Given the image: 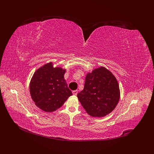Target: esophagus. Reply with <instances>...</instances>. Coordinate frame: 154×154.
<instances>
[{
  "label": "esophagus",
  "mask_w": 154,
  "mask_h": 154,
  "mask_svg": "<svg viewBox=\"0 0 154 154\" xmlns=\"http://www.w3.org/2000/svg\"><path fill=\"white\" fill-rule=\"evenodd\" d=\"M72 94H73V95H74V96H76L77 94H78V91H77V90L73 91H72Z\"/></svg>",
  "instance_id": "34e87169"
}]
</instances>
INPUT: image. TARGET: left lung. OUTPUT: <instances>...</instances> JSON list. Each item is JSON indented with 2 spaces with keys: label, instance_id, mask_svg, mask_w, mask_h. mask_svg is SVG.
Wrapping results in <instances>:
<instances>
[{
  "label": "left lung",
  "instance_id": "1",
  "mask_svg": "<svg viewBox=\"0 0 154 154\" xmlns=\"http://www.w3.org/2000/svg\"><path fill=\"white\" fill-rule=\"evenodd\" d=\"M77 96L90 116L104 117L116 108L119 102L118 82L110 71L100 67L87 74L83 90Z\"/></svg>",
  "mask_w": 154,
  "mask_h": 154
}]
</instances>
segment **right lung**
I'll use <instances>...</instances> for the list:
<instances>
[{
  "instance_id": "obj_1",
  "label": "right lung",
  "mask_w": 154,
  "mask_h": 154,
  "mask_svg": "<svg viewBox=\"0 0 154 154\" xmlns=\"http://www.w3.org/2000/svg\"><path fill=\"white\" fill-rule=\"evenodd\" d=\"M66 71L61 67H54L52 62L35 71L29 90L31 98L38 108L48 112L55 111L72 95L64 79Z\"/></svg>"
}]
</instances>
